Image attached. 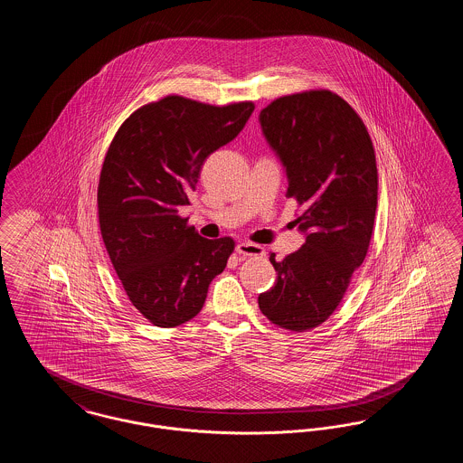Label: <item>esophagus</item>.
<instances>
[{
    "label": "esophagus",
    "instance_id": "esophagus-1",
    "mask_svg": "<svg viewBox=\"0 0 463 463\" xmlns=\"http://www.w3.org/2000/svg\"><path fill=\"white\" fill-rule=\"evenodd\" d=\"M236 251L242 255V257H259V255H264V248L259 246V244H253V242L242 241L236 246Z\"/></svg>",
    "mask_w": 463,
    "mask_h": 463
}]
</instances>
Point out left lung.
<instances>
[{
    "mask_svg": "<svg viewBox=\"0 0 463 463\" xmlns=\"http://www.w3.org/2000/svg\"><path fill=\"white\" fill-rule=\"evenodd\" d=\"M259 123L287 174L293 222L306 242L283 260L270 253L276 283L259 295L269 321L291 331L325 323L363 264L373 232L378 174L361 118L338 95L314 90L260 110Z\"/></svg>",
    "mask_w": 463,
    "mask_h": 463,
    "instance_id": "left-lung-1",
    "label": "left lung"
}]
</instances>
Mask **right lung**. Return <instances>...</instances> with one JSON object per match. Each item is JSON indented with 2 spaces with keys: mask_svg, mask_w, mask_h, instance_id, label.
<instances>
[{
  "mask_svg": "<svg viewBox=\"0 0 463 463\" xmlns=\"http://www.w3.org/2000/svg\"><path fill=\"white\" fill-rule=\"evenodd\" d=\"M255 106L215 108L170 95L119 127L99 182V222L130 302L155 326L174 328L204 306L234 250L206 240L178 215L208 156L238 137Z\"/></svg>",
  "mask_w": 463,
  "mask_h": 463,
  "instance_id": "right-lung-1",
  "label": "right lung"
}]
</instances>
